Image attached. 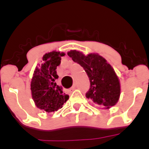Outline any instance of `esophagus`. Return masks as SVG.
Instances as JSON below:
<instances>
[{
  "mask_svg": "<svg viewBox=\"0 0 149 149\" xmlns=\"http://www.w3.org/2000/svg\"><path fill=\"white\" fill-rule=\"evenodd\" d=\"M75 89H76V85H73V86L71 87V88L69 89V92H72L73 91V90H75Z\"/></svg>",
  "mask_w": 149,
  "mask_h": 149,
  "instance_id": "esophagus-1",
  "label": "esophagus"
}]
</instances>
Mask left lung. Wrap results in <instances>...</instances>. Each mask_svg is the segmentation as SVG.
<instances>
[{"label": "left lung", "instance_id": "obj_1", "mask_svg": "<svg viewBox=\"0 0 149 149\" xmlns=\"http://www.w3.org/2000/svg\"><path fill=\"white\" fill-rule=\"evenodd\" d=\"M67 54L79 64L88 75L90 88L86 93L87 98L105 109L115 106L120 95V83L111 65L97 53L85 55L73 49Z\"/></svg>", "mask_w": 149, "mask_h": 149}]
</instances>
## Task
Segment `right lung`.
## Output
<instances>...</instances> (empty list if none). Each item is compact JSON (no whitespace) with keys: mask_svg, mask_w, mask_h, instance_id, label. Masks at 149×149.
I'll use <instances>...</instances> for the list:
<instances>
[{"mask_svg":"<svg viewBox=\"0 0 149 149\" xmlns=\"http://www.w3.org/2000/svg\"><path fill=\"white\" fill-rule=\"evenodd\" d=\"M64 55V52L56 50L45 53L42 58V64L34 70L31 81V96L35 105L47 113L62 108L69 97L63 92L62 87L55 83L59 78L56 69Z\"/></svg>","mask_w":149,"mask_h":149,"instance_id":"add662e5","label":"right lung"}]
</instances>
